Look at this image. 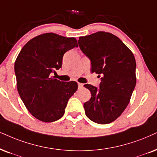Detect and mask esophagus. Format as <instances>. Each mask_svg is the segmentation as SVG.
Instances as JSON below:
<instances>
[{
    "label": "esophagus",
    "mask_w": 157,
    "mask_h": 157,
    "mask_svg": "<svg viewBox=\"0 0 157 157\" xmlns=\"http://www.w3.org/2000/svg\"><path fill=\"white\" fill-rule=\"evenodd\" d=\"M83 87V85L82 84V83H80V82H78V88L79 89H81Z\"/></svg>",
    "instance_id": "1"
}]
</instances>
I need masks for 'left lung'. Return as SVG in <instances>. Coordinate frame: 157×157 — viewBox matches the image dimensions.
Segmentation results:
<instances>
[{
  "label": "left lung",
  "mask_w": 157,
  "mask_h": 157,
  "mask_svg": "<svg viewBox=\"0 0 157 157\" xmlns=\"http://www.w3.org/2000/svg\"><path fill=\"white\" fill-rule=\"evenodd\" d=\"M78 43L90 59L91 72L102 77L99 89L84 85L91 93L90 99L84 104L85 113L93 122L109 124L124 112L136 87L134 55L119 37L109 33L98 32L80 37Z\"/></svg>",
  "instance_id": "left-lung-1"
}]
</instances>
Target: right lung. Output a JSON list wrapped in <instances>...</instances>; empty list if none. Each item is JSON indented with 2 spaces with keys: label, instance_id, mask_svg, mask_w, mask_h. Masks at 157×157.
<instances>
[{
  "label": "right lung",
  "instance_id": "1",
  "mask_svg": "<svg viewBox=\"0 0 157 157\" xmlns=\"http://www.w3.org/2000/svg\"><path fill=\"white\" fill-rule=\"evenodd\" d=\"M77 46L75 37L45 33L28 41L18 55L14 64L18 93L37 120L51 122L64 115L78 85L75 81L61 82L50 75L61 67L64 53Z\"/></svg>",
  "mask_w": 157,
  "mask_h": 157
}]
</instances>
